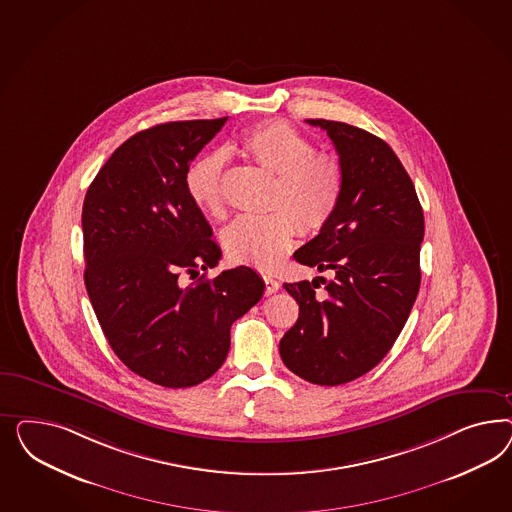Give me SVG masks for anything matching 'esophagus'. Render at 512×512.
I'll use <instances>...</instances> for the list:
<instances>
[{"label":"esophagus","instance_id":"obj_1","mask_svg":"<svg viewBox=\"0 0 512 512\" xmlns=\"http://www.w3.org/2000/svg\"><path fill=\"white\" fill-rule=\"evenodd\" d=\"M264 283H266V289H264V293L266 295H274L276 291L279 289V281L278 279L272 278V276H264Z\"/></svg>","mask_w":512,"mask_h":512}]
</instances>
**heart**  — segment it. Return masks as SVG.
<instances>
[{
	"label": "heart",
	"instance_id": "heart-1",
	"mask_svg": "<svg viewBox=\"0 0 512 512\" xmlns=\"http://www.w3.org/2000/svg\"><path fill=\"white\" fill-rule=\"evenodd\" d=\"M236 150L274 176L268 206L276 210L238 217L221 234V246L234 263L272 270L291 248L296 227L300 233H319L334 216L343 193V169L334 155L315 152L306 135L278 120L248 127ZM223 171L225 155L217 150L199 155L187 167V195L210 216L225 212Z\"/></svg>",
	"mask_w": 512,
	"mask_h": 512
}]
</instances>
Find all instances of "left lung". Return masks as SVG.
I'll return each instance as SVG.
<instances>
[{"mask_svg": "<svg viewBox=\"0 0 512 512\" xmlns=\"http://www.w3.org/2000/svg\"><path fill=\"white\" fill-rule=\"evenodd\" d=\"M343 193L319 234L295 253L332 279L285 283L298 319L279 341L283 364L313 385L336 387L375 368L400 336L420 287L424 214L402 161L385 140L330 120ZM326 295L315 297L318 281Z\"/></svg>", "mask_w": 512, "mask_h": 512, "instance_id": "obj_1", "label": "left lung"}]
</instances>
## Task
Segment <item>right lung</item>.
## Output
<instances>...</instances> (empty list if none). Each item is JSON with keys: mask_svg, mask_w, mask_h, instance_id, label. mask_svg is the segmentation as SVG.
<instances>
[{"mask_svg": "<svg viewBox=\"0 0 512 512\" xmlns=\"http://www.w3.org/2000/svg\"><path fill=\"white\" fill-rule=\"evenodd\" d=\"M225 122H169L133 135L97 172L82 206L84 283L97 321L116 357L161 387L212 377L229 353L234 321L264 293L249 266L189 287L178 279L221 259L212 227L187 195L186 171Z\"/></svg>", "mask_w": 512, "mask_h": 512, "instance_id": "obj_1", "label": "right lung"}]
</instances>
